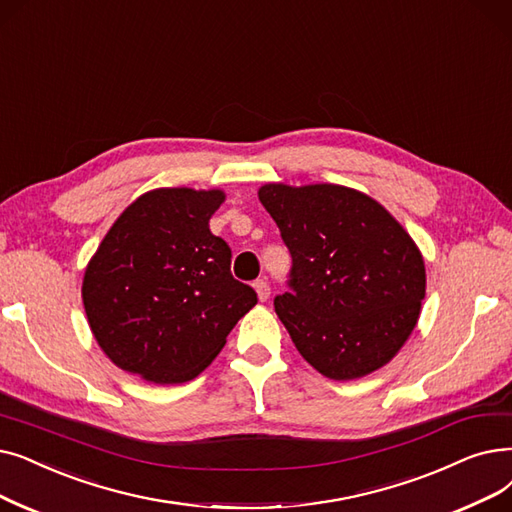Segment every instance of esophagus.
Returning a JSON list of instances; mask_svg holds the SVG:
<instances>
[{
	"mask_svg": "<svg viewBox=\"0 0 512 512\" xmlns=\"http://www.w3.org/2000/svg\"><path fill=\"white\" fill-rule=\"evenodd\" d=\"M255 293L259 297V301H268L270 299V284H268V280H257L255 282Z\"/></svg>",
	"mask_w": 512,
	"mask_h": 512,
	"instance_id": "esophagus-1",
	"label": "esophagus"
}]
</instances>
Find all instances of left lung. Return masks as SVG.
Masks as SVG:
<instances>
[{
  "label": "left lung",
  "mask_w": 512,
  "mask_h": 512,
  "mask_svg": "<svg viewBox=\"0 0 512 512\" xmlns=\"http://www.w3.org/2000/svg\"><path fill=\"white\" fill-rule=\"evenodd\" d=\"M259 201L291 251L274 299L297 351L332 381L383 368L418 322L427 274L416 242L368 194L337 184H265Z\"/></svg>",
  "instance_id": "left-lung-1"
}]
</instances>
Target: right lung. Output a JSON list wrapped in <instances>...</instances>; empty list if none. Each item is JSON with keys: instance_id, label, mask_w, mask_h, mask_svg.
<instances>
[{"instance_id": "right-lung-1", "label": "right lung", "mask_w": 512, "mask_h": 512, "mask_svg": "<svg viewBox=\"0 0 512 512\" xmlns=\"http://www.w3.org/2000/svg\"><path fill=\"white\" fill-rule=\"evenodd\" d=\"M224 190L157 188L119 217L85 268L81 297L106 358L148 383L192 381L257 303L234 280L209 219Z\"/></svg>"}]
</instances>
